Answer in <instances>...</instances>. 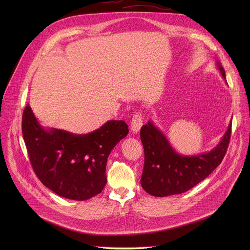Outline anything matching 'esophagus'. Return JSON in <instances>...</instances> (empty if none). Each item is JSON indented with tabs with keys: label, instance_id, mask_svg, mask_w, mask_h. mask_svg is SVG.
Returning a JSON list of instances; mask_svg holds the SVG:
<instances>
[{
	"label": "esophagus",
	"instance_id": "1",
	"mask_svg": "<svg viewBox=\"0 0 250 250\" xmlns=\"http://www.w3.org/2000/svg\"><path fill=\"white\" fill-rule=\"evenodd\" d=\"M141 125H142V116H141V114L137 113L136 115H134L132 117V120L130 123V130L132 132L136 133L140 129Z\"/></svg>",
	"mask_w": 250,
	"mask_h": 250
}]
</instances>
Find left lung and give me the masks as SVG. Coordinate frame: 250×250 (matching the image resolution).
I'll return each mask as SVG.
<instances>
[{"label":"left lung","instance_id":"obj_1","mask_svg":"<svg viewBox=\"0 0 250 250\" xmlns=\"http://www.w3.org/2000/svg\"><path fill=\"white\" fill-rule=\"evenodd\" d=\"M222 76L226 72L217 62ZM231 135V123L220 144L209 152L185 156L177 153L166 136L152 122L142 125L140 139L145 149V166L141 186L154 197L182 194L207 178L223 161Z\"/></svg>","mask_w":250,"mask_h":250}]
</instances>
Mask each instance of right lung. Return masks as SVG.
I'll return each mask as SVG.
<instances>
[{"mask_svg": "<svg viewBox=\"0 0 250 250\" xmlns=\"http://www.w3.org/2000/svg\"><path fill=\"white\" fill-rule=\"evenodd\" d=\"M27 154L42 183L58 196L85 201L100 194L113 148L128 133L124 121H109L87 134L44 129L27 104L21 122Z\"/></svg>", "mask_w": 250, "mask_h": 250, "instance_id": "right-lung-1", "label": "right lung"}]
</instances>
